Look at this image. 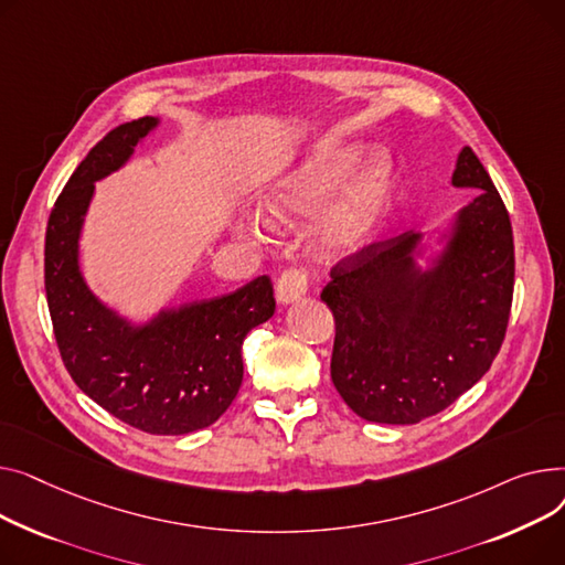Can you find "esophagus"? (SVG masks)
<instances>
[{
	"label": "esophagus",
	"mask_w": 565,
	"mask_h": 565,
	"mask_svg": "<svg viewBox=\"0 0 565 565\" xmlns=\"http://www.w3.org/2000/svg\"><path fill=\"white\" fill-rule=\"evenodd\" d=\"M308 291V274L303 269H287L276 282V296L280 303H294Z\"/></svg>",
	"instance_id": "obj_1"
}]
</instances>
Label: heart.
Returning <instances> with one entry per match:
<instances>
[{
  "label": "heart",
  "instance_id": "b5f03b06",
  "mask_svg": "<svg viewBox=\"0 0 565 565\" xmlns=\"http://www.w3.org/2000/svg\"><path fill=\"white\" fill-rule=\"evenodd\" d=\"M358 159L360 150L353 146L319 148L264 189V212L278 221L315 212L349 178ZM390 175V161L376 159L353 180L317 227V242L323 250H347L370 235L385 210ZM242 232L255 235V225H242Z\"/></svg>",
  "mask_w": 565,
  "mask_h": 565
}]
</instances>
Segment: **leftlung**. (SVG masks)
<instances>
[{
	"label": "left lung",
	"instance_id": "8db88e82",
	"mask_svg": "<svg viewBox=\"0 0 565 565\" xmlns=\"http://www.w3.org/2000/svg\"><path fill=\"white\" fill-rule=\"evenodd\" d=\"M454 186L481 189L462 207L438 267L415 271L419 235L404 232L344 255L321 301L335 317L330 379L367 422L417 424L468 392L507 335L515 253L502 195L472 148H462Z\"/></svg>",
	"mask_w": 565,
	"mask_h": 565
}]
</instances>
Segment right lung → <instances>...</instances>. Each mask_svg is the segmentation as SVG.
<instances>
[{
	"label": "right lung",
	"instance_id": "obj_1",
	"mask_svg": "<svg viewBox=\"0 0 565 565\" xmlns=\"http://www.w3.org/2000/svg\"><path fill=\"white\" fill-rule=\"evenodd\" d=\"M157 118L122 122L97 141L58 193L45 232V291L56 347L84 394L152 436H184L214 424L244 379V338L276 310L269 276L237 291L131 328L88 291L77 239L93 182L120 169Z\"/></svg>",
	"mask_w": 565,
	"mask_h": 565
}]
</instances>
